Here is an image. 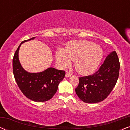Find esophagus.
Returning <instances> with one entry per match:
<instances>
[{
    "label": "esophagus",
    "instance_id": "1",
    "mask_svg": "<svg viewBox=\"0 0 130 130\" xmlns=\"http://www.w3.org/2000/svg\"><path fill=\"white\" fill-rule=\"evenodd\" d=\"M71 76H72V74H71L70 72H69L68 71H66V76L67 77H70Z\"/></svg>",
    "mask_w": 130,
    "mask_h": 130
}]
</instances>
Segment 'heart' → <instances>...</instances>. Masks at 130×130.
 Here are the masks:
<instances>
[{
  "mask_svg": "<svg viewBox=\"0 0 130 130\" xmlns=\"http://www.w3.org/2000/svg\"><path fill=\"white\" fill-rule=\"evenodd\" d=\"M102 57V49L88 41H72L67 44L65 50L60 49L56 53V59L59 64L66 66L72 60L76 70L82 74L93 73Z\"/></svg>",
  "mask_w": 130,
  "mask_h": 130,
  "instance_id": "1",
  "label": "heart"
}]
</instances>
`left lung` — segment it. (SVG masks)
I'll return each instance as SVG.
<instances>
[{"mask_svg":"<svg viewBox=\"0 0 130 130\" xmlns=\"http://www.w3.org/2000/svg\"><path fill=\"white\" fill-rule=\"evenodd\" d=\"M120 61L115 51L108 55L95 73L79 77L75 89L78 97L89 104L99 102L106 98L114 88L119 76Z\"/></svg>","mask_w":130,"mask_h":130,"instance_id":"left-lung-1","label":"left lung"}]
</instances>
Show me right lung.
Listing matches in <instances>:
<instances>
[{
	"label": "right lung",
	"mask_w": 130,
	"mask_h": 130,
	"mask_svg": "<svg viewBox=\"0 0 130 130\" xmlns=\"http://www.w3.org/2000/svg\"><path fill=\"white\" fill-rule=\"evenodd\" d=\"M35 37L23 41L16 51L13 58V73L21 91L26 98L35 102H45L56 94L60 82L65 77V71L53 67L40 73H28L21 66L18 51L21 44Z\"/></svg>",
	"instance_id": "right-lung-1"
}]
</instances>
